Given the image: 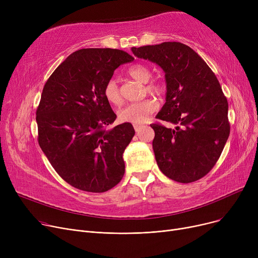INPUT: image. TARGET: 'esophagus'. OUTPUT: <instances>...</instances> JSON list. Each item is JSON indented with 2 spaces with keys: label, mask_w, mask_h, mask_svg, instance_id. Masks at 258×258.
Returning <instances> with one entry per match:
<instances>
[{
  "label": "esophagus",
  "mask_w": 258,
  "mask_h": 258,
  "mask_svg": "<svg viewBox=\"0 0 258 258\" xmlns=\"http://www.w3.org/2000/svg\"><path fill=\"white\" fill-rule=\"evenodd\" d=\"M141 127H143L142 124H134V128L136 132H139L141 130Z\"/></svg>",
  "instance_id": "obj_1"
}]
</instances>
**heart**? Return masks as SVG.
<instances>
[{
	"label": "heart",
	"instance_id": "heart-1",
	"mask_svg": "<svg viewBox=\"0 0 258 258\" xmlns=\"http://www.w3.org/2000/svg\"><path fill=\"white\" fill-rule=\"evenodd\" d=\"M128 75L145 84V90L147 93L156 96H160L164 93L165 86L160 80L154 79L150 80L152 77V72L143 63H135L131 66L127 70ZM103 95L105 99L114 105H119L122 102V96L119 91V87L115 79H110L106 81L103 88ZM158 108V103L153 98H146L137 102H132L120 108L118 112V117L122 122H131V123H142L148 117H150Z\"/></svg>",
	"mask_w": 258,
	"mask_h": 258
}]
</instances>
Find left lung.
I'll return each instance as SVG.
<instances>
[{"instance_id":"left-lung-1","label":"left lung","mask_w":258,"mask_h":258,"mask_svg":"<svg viewBox=\"0 0 258 258\" xmlns=\"http://www.w3.org/2000/svg\"><path fill=\"white\" fill-rule=\"evenodd\" d=\"M132 51L165 72L166 102L156 118L177 126L151 124L160 170L179 183L202 179L218 162L230 134L228 101L218 78L197 52L179 42Z\"/></svg>"}]
</instances>
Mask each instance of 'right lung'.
Returning a JSON list of instances; mask_svg holds the SVG:
<instances>
[{"label": "right lung", "instance_id": "add662e5", "mask_svg": "<svg viewBox=\"0 0 258 258\" xmlns=\"http://www.w3.org/2000/svg\"><path fill=\"white\" fill-rule=\"evenodd\" d=\"M111 48L80 49L62 61L44 86L36 110L38 144L68 184L88 192H104L123 177L122 154L135 130L115 121L103 88L117 68L133 61Z\"/></svg>", "mask_w": 258, "mask_h": 258}]
</instances>
